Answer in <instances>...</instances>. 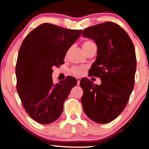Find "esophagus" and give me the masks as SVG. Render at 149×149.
Wrapping results in <instances>:
<instances>
[{
	"label": "esophagus",
	"mask_w": 149,
	"mask_h": 149,
	"mask_svg": "<svg viewBox=\"0 0 149 149\" xmlns=\"http://www.w3.org/2000/svg\"><path fill=\"white\" fill-rule=\"evenodd\" d=\"M77 84L79 85L80 84V77H77Z\"/></svg>",
	"instance_id": "obj_1"
}]
</instances>
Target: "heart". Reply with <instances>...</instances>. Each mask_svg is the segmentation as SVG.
<instances>
[{"instance_id": "b5f03b06", "label": "heart", "mask_w": 149, "mask_h": 149, "mask_svg": "<svg viewBox=\"0 0 149 149\" xmlns=\"http://www.w3.org/2000/svg\"><path fill=\"white\" fill-rule=\"evenodd\" d=\"M93 45H95L93 42H92L91 41H84L83 44H82V48H83L85 52H86L90 47H91ZM71 72L72 74L77 75V76H81L82 74H83V73L84 72V67H79V66H77V67H74L72 68Z\"/></svg>"}]
</instances>
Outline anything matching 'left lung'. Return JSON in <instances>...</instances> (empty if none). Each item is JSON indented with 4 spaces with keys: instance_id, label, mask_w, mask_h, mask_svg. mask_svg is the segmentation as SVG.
I'll return each mask as SVG.
<instances>
[{
    "instance_id": "8db88e82",
    "label": "left lung",
    "mask_w": 149,
    "mask_h": 149,
    "mask_svg": "<svg viewBox=\"0 0 149 149\" xmlns=\"http://www.w3.org/2000/svg\"><path fill=\"white\" fill-rule=\"evenodd\" d=\"M82 36L93 40L97 45V57L90 74L102 81L97 85L88 79L80 80L82 108L94 122L109 123L123 111L133 90L135 48L127 33L111 22L86 28Z\"/></svg>"
}]
</instances>
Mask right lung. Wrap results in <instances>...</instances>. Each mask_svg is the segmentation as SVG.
<instances>
[{"label":"right lung","mask_w":149,"mask_h":149,"mask_svg":"<svg viewBox=\"0 0 149 149\" xmlns=\"http://www.w3.org/2000/svg\"><path fill=\"white\" fill-rule=\"evenodd\" d=\"M82 31L44 23L31 31L22 43L16 66V88L27 113L38 123L57 120L77 85L72 77L53 84L52 67L64 63L68 49Z\"/></svg>","instance_id":"1"}]
</instances>
